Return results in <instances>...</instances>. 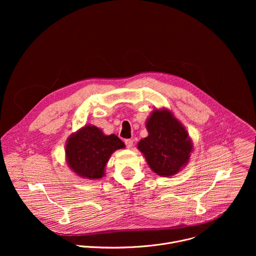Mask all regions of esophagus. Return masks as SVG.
<instances>
[{
    "mask_svg": "<svg viewBox=\"0 0 256 256\" xmlns=\"http://www.w3.org/2000/svg\"><path fill=\"white\" fill-rule=\"evenodd\" d=\"M124 142H126V148H128V149H130V148L132 147V144H134V140H130V138L126 140H124Z\"/></svg>",
    "mask_w": 256,
    "mask_h": 256,
    "instance_id": "34e87169",
    "label": "esophagus"
}]
</instances>
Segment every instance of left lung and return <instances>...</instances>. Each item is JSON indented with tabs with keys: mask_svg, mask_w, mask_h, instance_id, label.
I'll use <instances>...</instances> for the list:
<instances>
[{
	"mask_svg": "<svg viewBox=\"0 0 256 256\" xmlns=\"http://www.w3.org/2000/svg\"><path fill=\"white\" fill-rule=\"evenodd\" d=\"M149 132L138 144L153 172L173 176L190 161L194 144L186 128L166 108L154 109L146 122Z\"/></svg>",
	"mask_w": 256,
	"mask_h": 256,
	"instance_id": "8db88e82",
	"label": "left lung"
}]
</instances>
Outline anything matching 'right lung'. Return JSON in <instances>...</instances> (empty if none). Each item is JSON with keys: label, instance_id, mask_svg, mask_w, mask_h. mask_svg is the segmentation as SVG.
<instances>
[{"label": "right lung", "instance_id": "right-lung-1", "mask_svg": "<svg viewBox=\"0 0 256 256\" xmlns=\"http://www.w3.org/2000/svg\"><path fill=\"white\" fill-rule=\"evenodd\" d=\"M124 144L116 134L106 136L95 126H85L72 134L66 144V161L70 169L85 179H100L106 164Z\"/></svg>", "mask_w": 256, "mask_h": 256}]
</instances>
